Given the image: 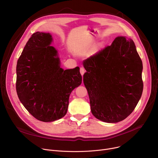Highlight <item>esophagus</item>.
<instances>
[{
    "label": "esophagus",
    "mask_w": 158,
    "mask_h": 158,
    "mask_svg": "<svg viewBox=\"0 0 158 158\" xmlns=\"http://www.w3.org/2000/svg\"><path fill=\"white\" fill-rule=\"evenodd\" d=\"M80 72H81V74L82 75V76H83V74L85 73V69L83 68V67H81L80 69Z\"/></svg>",
    "instance_id": "esophagus-1"
}]
</instances>
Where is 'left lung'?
I'll list each match as a JSON object with an SVG mask.
<instances>
[{"label": "left lung", "mask_w": 158, "mask_h": 158, "mask_svg": "<svg viewBox=\"0 0 158 158\" xmlns=\"http://www.w3.org/2000/svg\"><path fill=\"white\" fill-rule=\"evenodd\" d=\"M91 111L97 119L117 123L134 111L142 95L143 64L134 41L117 37L83 61Z\"/></svg>", "instance_id": "left-lung-1"}]
</instances>
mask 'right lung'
<instances>
[{
	"mask_svg": "<svg viewBox=\"0 0 158 158\" xmlns=\"http://www.w3.org/2000/svg\"><path fill=\"white\" fill-rule=\"evenodd\" d=\"M49 33L36 32L25 46L16 64V89L33 117L48 122L63 118L69 97L82 82L78 66L64 70Z\"/></svg>",
	"mask_w": 158,
	"mask_h": 158,
	"instance_id": "1",
	"label": "right lung"
}]
</instances>
